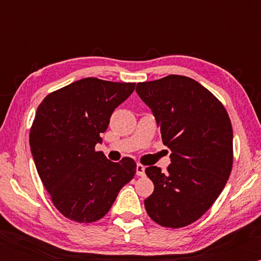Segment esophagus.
Listing matches in <instances>:
<instances>
[{
	"instance_id": "34e87169",
	"label": "esophagus",
	"mask_w": 261,
	"mask_h": 261,
	"mask_svg": "<svg viewBox=\"0 0 261 261\" xmlns=\"http://www.w3.org/2000/svg\"><path fill=\"white\" fill-rule=\"evenodd\" d=\"M136 174L139 175V176L145 175V166H142V164L137 163L136 164Z\"/></svg>"
}]
</instances>
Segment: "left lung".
I'll return each instance as SVG.
<instances>
[{"mask_svg": "<svg viewBox=\"0 0 261 261\" xmlns=\"http://www.w3.org/2000/svg\"><path fill=\"white\" fill-rule=\"evenodd\" d=\"M137 94L153 113L162 141L170 148L167 173L152 166L154 184L145 200L148 216L169 228L195 222L216 201L233 164L229 116L208 89L178 74L137 83Z\"/></svg>", "mask_w": 261, "mask_h": 261, "instance_id": "1", "label": "left lung"}]
</instances>
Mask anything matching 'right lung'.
Listing matches in <instances>:
<instances>
[{"label": "right lung", "mask_w": 261, "mask_h": 261, "mask_svg": "<svg viewBox=\"0 0 261 261\" xmlns=\"http://www.w3.org/2000/svg\"><path fill=\"white\" fill-rule=\"evenodd\" d=\"M135 83L83 79L50 93L35 113L29 145L38 174L66 218L91 223L108 214L136 173L133 158L107 160L94 149L115 108Z\"/></svg>", "instance_id": "1"}]
</instances>
